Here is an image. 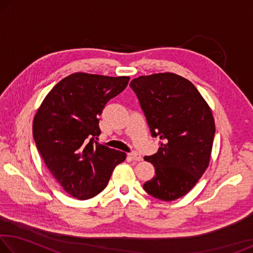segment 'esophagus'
Returning a JSON list of instances; mask_svg holds the SVG:
<instances>
[{
	"label": "esophagus",
	"mask_w": 253,
	"mask_h": 253,
	"mask_svg": "<svg viewBox=\"0 0 253 253\" xmlns=\"http://www.w3.org/2000/svg\"><path fill=\"white\" fill-rule=\"evenodd\" d=\"M128 156H129L131 160L135 161V162H140V161H142V156H140V154L136 153V152L129 153V154H128Z\"/></svg>",
	"instance_id": "1"
}]
</instances>
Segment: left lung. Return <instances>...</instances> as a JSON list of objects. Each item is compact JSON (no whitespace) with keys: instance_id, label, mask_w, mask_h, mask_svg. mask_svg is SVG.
Returning <instances> with one entry per match:
<instances>
[{"instance_id":"8db88e82","label":"left lung","mask_w":253,"mask_h":253,"mask_svg":"<svg viewBox=\"0 0 253 253\" xmlns=\"http://www.w3.org/2000/svg\"><path fill=\"white\" fill-rule=\"evenodd\" d=\"M130 87L152 136L161 139L157 153L144 157L155 168L144 190L162 201L182 198L210 164L215 134L212 110L190 80L173 72L140 76Z\"/></svg>"}]
</instances>
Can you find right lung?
Masks as SVG:
<instances>
[{"instance_id":"1","label":"right lung","mask_w":253,"mask_h":253,"mask_svg":"<svg viewBox=\"0 0 253 253\" xmlns=\"http://www.w3.org/2000/svg\"><path fill=\"white\" fill-rule=\"evenodd\" d=\"M129 77L75 72L51 89L33 118V137L46 168L68 194L91 199L105 190L126 153L93 140L105 106Z\"/></svg>"}]
</instances>
